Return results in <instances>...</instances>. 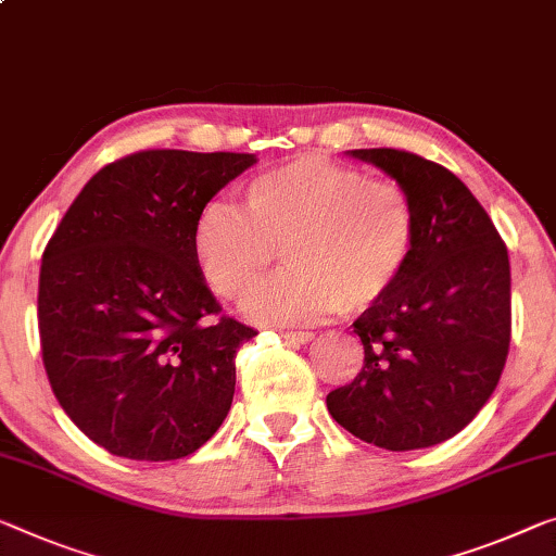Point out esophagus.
<instances>
[{
    "label": "esophagus",
    "mask_w": 556,
    "mask_h": 556,
    "mask_svg": "<svg viewBox=\"0 0 556 556\" xmlns=\"http://www.w3.org/2000/svg\"><path fill=\"white\" fill-rule=\"evenodd\" d=\"M280 338L290 340V343H301V345H305V343H311V340H315L313 332H307V330H283V332H280Z\"/></svg>",
    "instance_id": "esophagus-1"
}]
</instances>
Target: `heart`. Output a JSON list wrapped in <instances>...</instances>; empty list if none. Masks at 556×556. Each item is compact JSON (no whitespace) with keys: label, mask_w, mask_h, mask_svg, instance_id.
Returning a JSON list of instances; mask_svg holds the SVG:
<instances>
[{"label":"heart","mask_w":556,"mask_h":556,"mask_svg":"<svg viewBox=\"0 0 556 556\" xmlns=\"http://www.w3.org/2000/svg\"><path fill=\"white\" fill-rule=\"evenodd\" d=\"M243 211L211 201L191 230V253L213 293L243 301L276 249L286 270L249 301L251 318L307 326L382 301L413 258L417 211L397 181L323 156H295L243 184Z\"/></svg>","instance_id":"b5f03b06"}]
</instances>
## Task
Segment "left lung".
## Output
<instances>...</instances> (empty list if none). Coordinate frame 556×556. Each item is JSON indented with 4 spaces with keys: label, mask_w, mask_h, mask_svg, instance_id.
Listing matches in <instances>:
<instances>
[{
    "label": "left lung",
    "mask_w": 556,
    "mask_h": 556,
    "mask_svg": "<svg viewBox=\"0 0 556 556\" xmlns=\"http://www.w3.org/2000/svg\"><path fill=\"white\" fill-rule=\"evenodd\" d=\"M413 195L417 241L390 293L353 323L365 363L328 409L363 442L392 452L455 438L505 370L511 332L507 245L445 166L397 149H355Z\"/></svg>",
    "instance_id": "left-lung-1"
}]
</instances>
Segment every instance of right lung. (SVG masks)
<instances>
[{
  "label": "right lung",
  "instance_id": "right-lung-1",
  "mask_svg": "<svg viewBox=\"0 0 556 556\" xmlns=\"http://www.w3.org/2000/svg\"><path fill=\"white\" fill-rule=\"evenodd\" d=\"M255 153L139 151L91 176L47 243L41 357L70 420L111 455L166 463L213 438L236 350L258 336L213 320L191 253L199 211Z\"/></svg>",
  "mask_w": 556,
  "mask_h": 556
}]
</instances>
